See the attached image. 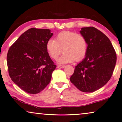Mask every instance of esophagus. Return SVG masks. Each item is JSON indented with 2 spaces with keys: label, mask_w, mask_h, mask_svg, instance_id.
I'll use <instances>...</instances> for the list:
<instances>
[{
  "label": "esophagus",
  "mask_w": 122,
  "mask_h": 122,
  "mask_svg": "<svg viewBox=\"0 0 122 122\" xmlns=\"http://www.w3.org/2000/svg\"><path fill=\"white\" fill-rule=\"evenodd\" d=\"M65 67V65H58L57 66L58 68H64Z\"/></svg>",
  "instance_id": "34e87169"
}]
</instances>
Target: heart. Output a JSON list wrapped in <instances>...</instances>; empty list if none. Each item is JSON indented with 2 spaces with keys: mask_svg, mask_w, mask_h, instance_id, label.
I'll return each mask as SVG.
<instances>
[{
  "mask_svg": "<svg viewBox=\"0 0 122 122\" xmlns=\"http://www.w3.org/2000/svg\"><path fill=\"white\" fill-rule=\"evenodd\" d=\"M87 42L83 35L71 31L60 32L55 40L50 39L46 43V50L50 57L56 60L61 53L64 54L57 60L59 64L79 61L83 59L87 51Z\"/></svg>",
  "mask_w": 122,
  "mask_h": 122,
  "instance_id": "b5f03b06",
  "label": "heart"
}]
</instances>
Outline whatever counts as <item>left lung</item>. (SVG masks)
I'll use <instances>...</instances> for the list:
<instances>
[{
  "mask_svg": "<svg viewBox=\"0 0 122 122\" xmlns=\"http://www.w3.org/2000/svg\"><path fill=\"white\" fill-rule=\"evenodd\" d=\"M80 33L86 39L87 51L84 59L75 66L70 79L79 90L92 92L104 86L111 78L116 53L109 39L98 29L84 27Z\"/></svg>",
  "mask_w": 122,
  "mask_h": 122,
  "instance_id": "obj_1",
  "label": "left lung"
}]
</instances>
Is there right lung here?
Returning <instances> with one entry per match:
<instances>
[{
    "label": "right lung",
    "mask_w": 122,
    "mask_h": 122,
    "mask_svg": "<svg viewBox=\"0 0 122 122\" xmlns=\"http://www.w3.org/2000/svg\"><path fill=\"white\" fill-rule=\"evenodd\" d=\"M52 36L48 29L30 28L8 50L9 76L14 84L29 94L42 92L50 83L56 69L46 50L47 42Z\"/></svg>",
    "instance_id": "1"
}]
</instances>
